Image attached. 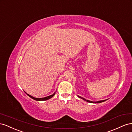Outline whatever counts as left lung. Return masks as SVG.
<instances>
[{"mask_svg":"<svg viewBox=\"0 0 132 132\" xmlns=\"http://www.w3.org/2000/svg\"><path fill=\"white\" fill-rule=\"evenodd\" d=\"M78 96L79 98H80L82 99L83 100H84V101H85L86 102H87L91 103H99L103 102H104V101H106V100H108V99H107V100H101V101H98L94 102V101H89V100H86V99L84 98H83V97H81V96Z\"/></svg>","mask_w":132,"mask_h":132,"instance_id":"1","label":"left lung"}]
</instances>
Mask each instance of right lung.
<instances>
[{"instance_id":"obj_1","label":"right lung","mask_w":132,"mask_h":132,"mask_svg":"<svg viewBox=\"0 0 132 132\" xmlns=\"http://www.w3.org/2000/svg\"><path fill=\"white\" fill-rule=\"evenodd\" d=\"M24 92H25V91H24ZM56 92H55L53 94H52V95H50V96H48L45 97H43V98H35V97H34L33 96L29 95V94L26 93V92H25L26 94H27V95H28V96H29L32 99L34 100H36V101H46V100H48L50 99L51 98H52V97H53V96L55 95V94L56 93Z\"/></svg>"}]
</instances>
